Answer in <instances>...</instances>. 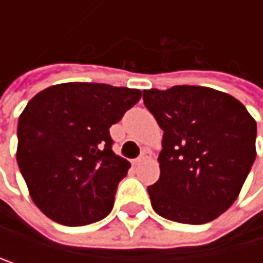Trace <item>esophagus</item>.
Returning <instances> with one entry per match:
<instances>
[{
	"label": "esophagus",
	"instance_id": "34e87169",
	"mask_svg": "<svg viewBox=\"0 0 263 263\" xmlns=\"http://www.w3.org/2000/svg\"><path fill=\"white\" fill-rule=\"evenodd\" d=\"M149 158H151V154H149L147 151H144L138 158H135V160H133V164H139V163L146 161V160H149Z\"/></svg>",
	"mask_w": 263,
	"mask_h": 263
}]
</instances>
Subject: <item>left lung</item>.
<instances>
[{"instance_id":"obj_1","label":"left lung","mask_w":263,"mask_h":263,"mask_svg":"<svg viewBox=\"0 0 263 263\" xmlns=\"http://www.w3.org/2000/svg\"><path fill=\"white\" fill-rule=\"evenodd\" d=\"M163 130L160 179L147 186L154 210L182 224L224 213L256 160V121L232 96L204 86L142 90Z\"/></svg>"}]
</instances>
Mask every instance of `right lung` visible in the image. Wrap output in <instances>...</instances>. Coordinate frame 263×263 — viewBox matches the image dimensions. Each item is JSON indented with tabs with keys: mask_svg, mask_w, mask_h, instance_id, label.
I'll use <instances>...</instances> for the list:
<instances>
[{
	"mask_svg": "<svg viewBox=\"0 0 263 263\" xmlns=\"http://www.w3.org/2000/svg\"><path fill=\"white\" fill-rule=\"evenodd\" d=\"M141 90L64 83L34 96L18 119L17 163L34 204L64 226H86L112 209L130 163L112 152L109 127Z\"/></svg>",
	"mask_w": 263,
	"mask_h": 263,
	"instance_id": "obj_1",
	"label": "right lung"
}]
</instances>
